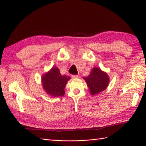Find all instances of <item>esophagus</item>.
I'll return each instance as SVG.
<instances>
[{
  "label": "esophagus",
  "mask_w": 146,
  "mask_h": 146,
  "mask_svg": "<svg viewBox=\"0 0 146 146\" xmlns=\"http://www.w3.org/2000/svg\"><path fill=\"white\" fill-rule=\"evenodd\" d=\"M71 77H72V78H78V75H72Z\"/></svg>",
  "instance_id": "34e87169"
}]
</instances>
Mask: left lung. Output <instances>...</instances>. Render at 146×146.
<instances>
[{"label":"left lung","instance_id":"8db88e82","mask_svg":"<svg viewBox=\"0 0 146 146\" xmlns=\"http://www.w3.org/2000/svg\"><path fill=\"white\" fill-rule=\"evenodd\" d=\"M83 79L87 83L92 95L98 94L105 90L110 81L107 74L97 67L93 68L90 75L83 77Z\"/></svg>","mask_w":146,"mask_h":146}]
</instances>
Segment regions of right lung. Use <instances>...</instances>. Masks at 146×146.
<instances>
[{
  "mask_svg": "<svg viewBox=\"0 0 146 146\" xmlns=\"http://www.w3.org/2000/svg\"><path fill=\"white\" fill-rule=\"evenodd\" d=\"M70 78L68 76L61 75L58 68L53 67L42 76L43 89L52 97H61L64 95V89Z\"/></svg>",
  "mask_w": 146,
  "mask_h": 146,
  "instance_id": "right-lung-1",
  "label": "right lung"
}]
</instances>
